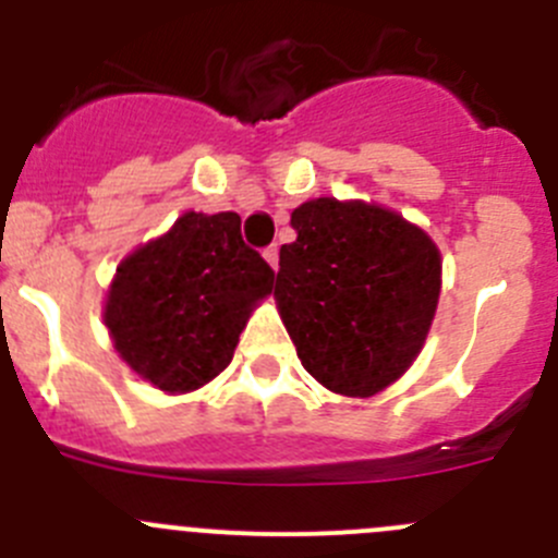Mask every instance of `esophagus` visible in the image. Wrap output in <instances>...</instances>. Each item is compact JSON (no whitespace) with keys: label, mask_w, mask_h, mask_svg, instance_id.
<instances>
[{"label":"esophagus","mask_w":558,"mask_h":558,"mask_svg":"<svg viewBox=\"0 0 558 558\" xmlns=\"http://www.w3.org/2000/svg\"><path fill=\"white\" fill-rule=\"evenodd\" d=\"M264 258L269 262V267L278 269V244H269V247L264 250Z\"/></svg>","instance_id":"esophagus-1"}]
</instances>
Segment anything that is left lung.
Returning <instances> with one entry per match:
<instances>
[{"instance_id": "1", "label": "left lung", "mask_w": 558, "mask_h": 558, "mask_svg": "<svg viewBox=\"0 0 558 558\" xmlns=\"http://www.w3.org/2000/svg\"><path fill=\"white\" fill-rule=\"evenodd\" d=\"M280 247V319L305 372L343 397H372L424 347L440 294V253L388 208L316 197L291 211Z\"/></svg>"}]
</instances>
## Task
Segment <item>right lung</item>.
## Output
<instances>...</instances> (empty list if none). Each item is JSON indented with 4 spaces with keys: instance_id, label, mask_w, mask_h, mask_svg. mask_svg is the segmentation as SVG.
<instances>
[{
    "instance_id": "right-lung-1",
    "label": "right lung",
    "mask_w": 558,
    "mask_h": 558,
    "mask_svg": "<svg viewBox=\"0 0 558 558\" xmlns=\"http://www.w3.org/2000/svg\"><path fill=\"white\" fill-rule=\"evenodd\" d=\"M275 272L242 239L233 211H186L118 267L107 296L114 350L143 379L184 393L231 363L255 300Z\"/></svg>"
}]
</instances>
